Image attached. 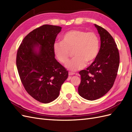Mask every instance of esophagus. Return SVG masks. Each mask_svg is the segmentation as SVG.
<instances>
[{
    "mask_svg": "<svg viewBox=\"0 0 132 132\" xmlns=\"http://www.w3.org/2000/svg\"><path fill=\"white\" fill-rule=\"evenodd\" d=\"M75 75V73H73V72H69V75L70 76H72V75Z\"/></svg>",
    "mask_w": 132,
    "mask_h": 132,
    "instance_id": "1",
    "label": "esophagus"
}]
</instances>
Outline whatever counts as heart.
Masks as SVG:
<instances>
[{"label": "heart", "instance_id": "heart-1", "mask_svg": "<svg viewBox=\"0 0 132 132\" xmlns=\"http://www.w3.org/2000/svg\"><path fill=\"white\" fill-rule=\"evenodd\" d=\"M99 39L93 32L72 29L62 37V41L53 44V51L59 61L63 64L68 62L71 51L75 57L67 65L71 71L83 69L87 63L92 62L98 55Z\"/></svg>", "mask_w": 132, "mask_h": 132}]
</instances>
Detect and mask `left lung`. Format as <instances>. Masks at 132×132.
Here are the masks:
<instances>
[{"mask_svg": "<svg viewBox=\"0 0 132 132\" xmlns=\"http://www.w3.org/2000/svg\"><path fill=\"white\" fill-rule=\"evenodd\" d=\"M100 36L101 46L96 58L86 70L79 72L81 81L79 95L89 100L102 97L113 87L117 76L120 56L113 37L101 27L95 24Z\"/></svg>", "mask_w": 132, "mask_h": 132, "instance_id": "8db88e82", "label": "left lung"}]
</instances>
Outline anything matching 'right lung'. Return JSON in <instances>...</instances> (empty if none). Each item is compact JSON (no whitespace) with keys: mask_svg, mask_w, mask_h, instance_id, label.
Masks as SVG:
<instances>
[{"mask_svg":"<svg viewBox=\"0 0 132 132\" xmlns=\"http://www.w3.org/2000/svg\"><path fill=\"white\" fill-rule=\"evenodd\" d=\"M61 27L45 24L28 33L20 45L16 65L26 92L42 103H49L59 96L61 87L69 72L57 61L53 44ZM39 44V52L35 48Z\"/></svg>","mask_w":132,"mask_h":132,"instance_id":"right-lung-1","label":"right lung"}]
</instances>
